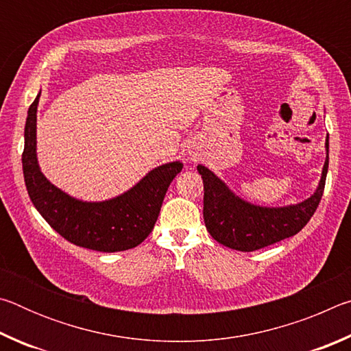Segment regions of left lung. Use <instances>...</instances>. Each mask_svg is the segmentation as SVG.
Here are the masks:
<instances>
[{"label":"left lung","instance_id":"obj_1","mask_svg":"<svg viewBox=\"0 0 351 351\" xmlns=\"http://www.w3.org/2000/svg\"><path fill=\"white\" fill-rule=\"evenodd\" d=\"M326 161L319 187L310 198L287 207H260L241 199L212 171L198 165L204 184V223L218 243L241 252H252L289 239L305 228L322 198L328 171V138Z\"/></svg>","mask_w":351,"mask_h":351}]
</instances>
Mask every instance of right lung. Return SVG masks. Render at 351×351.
<instances>
[{"mask_svg":"<svg viewBox=\"0 0 351 351\" xmlns=\"http://www.w3.org/2000/svg\"><path fill=\"white\" fill-rule=\"evenodd\" d=\"M29 106L25 127L23 173L29 198L56 232L74 245L100 252L136 247L154 228L165 192L182 170L180 161L153 169L133 189L119 197L86 203L62 192L46 180L37 162V106Z\"/></svg>","mask_w":351,"mask_h":351,"instance_id":"right-lung-1","label":"right lung"}]
</instances>
